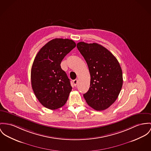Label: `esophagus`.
<instances>
[{"label":"esophagus","mask_w":151,"mask_h":151,"mask_svg":"<svg viewBox=\"0 0 151 151\" xmlns=\"http://www.w3.org/2000/svg\"><path fill=\"white\" fill-rule=\"evenodd\" d=\"M78 80L77 79H75L73 81V84H74V86H76V85H77V84H78Z\"/></svg>","instance_id":"obj_1"}]
</instances>
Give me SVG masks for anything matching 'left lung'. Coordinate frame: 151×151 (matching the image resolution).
Listing matches in <instances>:
<instances>
[{
    "label": "left lung",
    "mask_w": 151,
    "mask_h": 151,
    "mask_svg": "<svg viewBox=\"0 0 151 151\" xmlns=\"http://www.w3.org/2000/svg\"><path fill=\"white\" fill-rule=\"evenodd\" d=\"M77 47L87 64L91 76L90 87L83 96L93 109L105 110L116 101L121 90V66L116 57L98 44L80 42Z\"/></svg>",
    "instance_id": "obj_1"
}]
</instances>
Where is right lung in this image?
<instances>
[{
	"instance_id": "obj_1",
	"label": "right lung",
	"mask_w": 151,
	"mask_h": 151,
	"mask_svg": "<svg viewBox=\"0 0 151 151\" xmlns=\"http://www.w3.org/2000/svg\"><path fill=\"white\" fill-rule=\"evenodd\" d=\"M75 47L72 40L55 38L42 47L35 58L31 70L32 88L39 102L49 109L60 108L68 100L72 87L60 64Z\"/></svg>"
}]
</instances>
